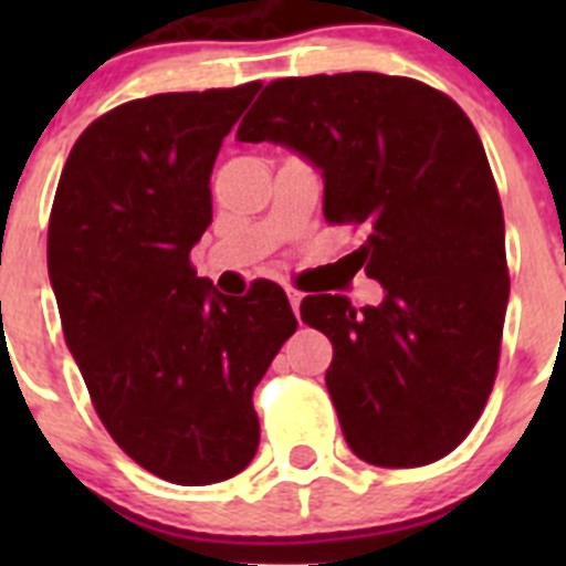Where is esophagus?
<instances>
[{
    "mask_svg": "<svg viewBox=\"0 0 566 566\" xmlns=\"http://www.w3.org/2000/svg\"><path fill=\"white\" fill-rule=\"evenodd\" d=\"M286 297H289V303H292L294 314H297L300 303H303V292H297V289H286Z\"/></svg>",
    "mask_w": 566,
    "mask_h": 566,
    "instance_id": "1",
    "label": "esophagus"
}]
</instances>
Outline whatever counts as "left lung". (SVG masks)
Instances as JSON below:
<instances>
[{
  "instance_id": "obj_1",
  "label": "left lung",
  "mask_w": 566,
  "mask_h": 566,
  "mask_svg": "<svg viewBox=\"0 0 566 566\" xmlns=\"http://www.w3.org/2000/svg\"><path fill=\"white\" fill-rule=\"evenodd\" d=\"M238 142L312 161L326 221L365 232L348 272L365 269L382 303H300L334 345L326 385L348 448L377 468L448 457L493 391L510 297L502 203L470 118L417 78H277Z\"/></svg>"
}]
</instances>
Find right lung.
I'll use <instances>...</instances> for the list:
<instances>
[{
	"label": "right lung",
	"instance_id": "obj_1",
	"mask_svg": "<svg viewBox=\"0 0 566 566\" xmlns=\"http://www.w3.org/2000/svg\"><path fill=\"white\" fill-rule=\"evenodd\" d=\"M260 82L158 93L109 109L70 149L48 229L64 339L109 437L172 484H214L254 459V385L297 328L286 292L198 277L214 158Z\"/></svg>",
	"mask_w": 566,
	"mask_h": 566
}]
</instances>
